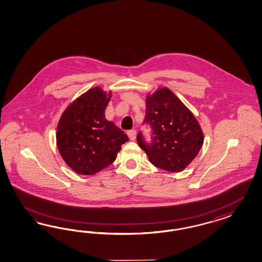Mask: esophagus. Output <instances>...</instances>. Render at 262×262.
Returning <instances> with one entry per match:
<instances>
[{"instance_id": "34e87169", "label": "esophagus", "mask_w": 262, "mask_h": 262, "mask_svg": "<svg viewBox=\"0 0 262 262\" xmlns=\"http://www.w3.org/2000/svg\"><path fill=\"white\" fill-rule=\"evenodd\" d=\"M127 134V136L129 137V139H130V140H135V138H136V130H135V129L128 130Z\"/></svg>"}]
</instances>
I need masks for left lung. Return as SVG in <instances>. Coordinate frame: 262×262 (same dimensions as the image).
Here are the masks:
<instances>
[{
    "label": "left lung",
    "mask_w": 262,
    "mask_h": 262,
    "mask_svg": "<svg viewBox=\"0 0 262 262\" xmlns=\"http://www.w3.org/2000/svg\"><path fill=\"white\" fill-rule=\"evenodd\" d=\"M151 127V140L142 132L136 140L151 163L168 172H181L196 158L204 142L198 121L168 88H160L146 101L144 123Z\"/></svg>",
    "instance_id": "obj_1"
}]
</instances>
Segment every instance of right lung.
<instances>
[{"label": "right lung", "mask_w": 262, "mask_h": 262, "mask_svg": "<svg viewBox=\"0 0 262 262\" xmlns=\"http://www.w3.org/2000/svg\"><path fill=\"white\" fill-rule=\"evenodd\" d=\"M100 88L89 89L66 108L56 130L65 162L80 174H94L116 159L127 135L104 117L111 100Z\"/></svg>", "instance_id": "obj_1"}]
</instances>
